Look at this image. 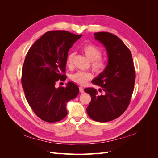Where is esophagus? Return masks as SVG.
I'll use <instances>...</instances> for the list:
<instances>
[{
  "mask_svg": "<svg viewBox=\"0 0 158 158\" xmlns=\"http://www.w3.org/2000/svg\"><path fill=\"white\" fill-rule=\"evenodd\" d=\"M79 89H80V92L81 93H84V90L83 87L80 86V87H79Z\"/></svg>",
  "mask_w": 158,
  "mask_h": 158,
  "instance_id": "34e87169",
  "label": "esophagus"
}]
</instances>
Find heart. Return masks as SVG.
Instances as JSON below:
<instances>
[{
	"label": "heart",
	"instance_id": "b5f03b06",
	"mask_svg": "<svg viewBox=\"0 0 158 158\" xmlns=\"http://www.w3.org/2000/svg\"><path fill=\"white\" fill-rule=\"evenodd\" d=\"M82 51L85 56L92 61V67L95 72L97 73H101L106 69L107 65L106 60L101 57L102 52L98 47L93 44H87L82 47ZM74 56V54L73 52L69 54L66 60V64L68 66L73 64ZM92 78L93 74L88 71L79 70L70 76V78L73 82L80 85L86 84Z\"/></svg>",
	"mask_w": 158,
	"mask_h": 158
}]
</instances>
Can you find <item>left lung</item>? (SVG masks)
I'll return each mask as SVG.
<instances>
[{"instance_id": "1", "label": "left lung", "mask_w": 158, "mask_h": 158, "mask_svg": "<svg viewBox=\"0 0 158 158\" xmlns=\"http://www.w3.org/2000/svg\"><path fill=\"white\" fill-rule=\"evenodd\" d=\"M95 39L101 42L107 52L108 64L93 80L104 94L93 88L84 91L92 99L86 109L94 121L106 123L114 120L126 111L130 103L135 82V70L131 51L121 39L108 32L95 33Z\"/></svg>"}]
</instances>
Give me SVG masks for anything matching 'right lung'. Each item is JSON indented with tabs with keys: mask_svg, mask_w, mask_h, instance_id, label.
Here are the masks:
<instances>
[{
	"mask_svg": "<svg viewBox=\"0 0 158 158\" xmlns=\"http://www.w3.org/2000/svg\"><path fill=\"white\" fill-rule=\"evenodd\" d=\"M82 35L66 31L46 32L28 51L23 64L22 84L26 98L36 115L48 123L58 122L67 114L66 103L74 99L79 88L69 82L66 87H55L65 80L68 52Z\"/></svg>",
	"mask_w": 158,
	"mask_h": 158,
	"instance_id": "1",
	"label": "right lung"
}]
</instances>
